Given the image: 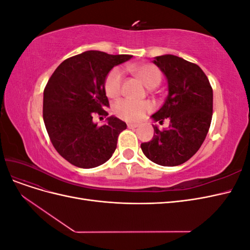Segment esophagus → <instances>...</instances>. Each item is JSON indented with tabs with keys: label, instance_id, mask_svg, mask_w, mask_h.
<instances>
[{
	"label": "esophagus",
	"instance_id": "esophagus-1",
	"mask_svg": "<svg viewBox=\"0 0 250 250\" xmlns=\"http://www.w3.org/2000/svg\"><path fill=\"white\" fill-rule=\"evenodd\" d=\"M139 126V124H132V123H128L127 127L130 128V129H133V128H137Z\"/></svg>",
	"mask_w": 250,
	"mask_h": 250
}]
</instances>
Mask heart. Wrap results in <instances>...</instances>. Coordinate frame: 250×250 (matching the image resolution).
Masks as SVG:
<instances>
[{
    "label": "heart",
    "instance_id": "b5f03b06",
    "mask_svg": "<svg viewBox=\"0 0 250 250\" xmlns=\"http://www.w3.org/2000/svg\"><path fill=\"white\" fill-rule=\"evenodd\" d=\"M131 72L138 76L147 87L153 88L160 84L163 74L158 67L152 63H142L132 65ZM123 74L119 67H115L107 74L104 82L105 94L109 98H117L122 90ZM153 107L147 101H133L130 99L119 100L113 105V112L120 119L128 122H139L145 118Z\"/></svg>",
    "mask_w": 250,
    "mask_h": 250
}]
</instances>
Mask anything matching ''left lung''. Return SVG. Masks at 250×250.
I'll return each mask as SVG.
<instances>
[{
    "label": "left lung",
    "instance_id": "obj_1",
    "mask_svg": "<svg viewBox=\"0 0 250 250\" xmlns=\"http://www.w3.org/2000/svg\"><path fill=\"white\" fill-rule=\"evenodd\" d=\"M168 80L169 94L161 109L152 115L167 129L154 128L153 139L141 148L151 162L165 167L186 163L197 152L208 132L213 116V88L200 67L175 55L154 57Z\"/></svg>",
    "mask_w": 250,
    "mask_h": 250
}]
</instances>
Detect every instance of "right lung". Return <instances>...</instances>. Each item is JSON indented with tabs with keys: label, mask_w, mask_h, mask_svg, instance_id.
I'll return each mask as SVG.
<instances>
[{
	"label": "right lung",
	"mask_w": 250,
	"mask_h": 250,
	"mask_svg": "<svg viewBox=\"0 0 250 250\" xmlns=\"http://www.w3.org/2000/svg\"><path fill=\"white\" fill-rule=\"evenodd\" d=\"M131 57L86 51L65 59L52 74L43 90V122L53 146L70 164L95 168L115 152L126 123L109 117L98 127L93 118L108 115L105 78L113 66Z\"/></svg>",
	"instance_id": "1"
}]
</instances>
